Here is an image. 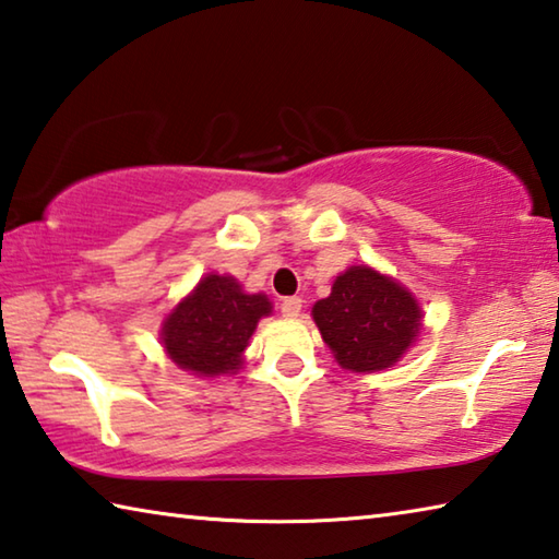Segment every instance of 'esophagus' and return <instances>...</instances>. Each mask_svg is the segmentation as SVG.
Here are the masks:
<instances>
[{
  "instance_id": "obj_1",
  "label": "esophagus",
  "mask_w": 559,
  "mask_h": 559,
  "mask_svg": "<svg viewBox=\"0 0 559 559\" xmlns=\"http://www.w3.org/2000/svg\"><path fill=\"white\" fill-rule=\"evenodd\" d=\"M302 310V300L298 296H290V298H283L281 302V313L283 318H298Z\"/></svg>"
}]
</instances>
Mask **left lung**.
I'll return each mask as SVG.
<instances>
[{"mask_svg": "<svg viewBox=\"0 0 559 559\" xmlns=\"http://www.w3.org/2000/svg\"><path fill=\"white\" fill-rule=\"evenodd\" d=\"M313 320L343 370L377 372L409 349L421 330V308L402 283L370 266H349L316 302Z\"/></svg>", "mask_w": 559, "mask_h": 559, "instance_id": "left-lung-1", "label": "left lung"}]
</instances>
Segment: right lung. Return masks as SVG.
Segmentation results:
<instances>
[{"mask_svg":"<svg viewBox=\"0 0 559 559\" xmlns=\"http://www.w3.org/2000/svg\"><path fill=\"white\" fill-rule=\"evenodd\" d=\"M271 308L263 293H243L234 276L206 273L165 318L159 340L179 370L197 377L234 374L259 320Z\"/></svg>","mask_w":559,"mask_h":559,"instance_id":"right-lung-1","label":"right lung"}]
</instances>
